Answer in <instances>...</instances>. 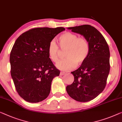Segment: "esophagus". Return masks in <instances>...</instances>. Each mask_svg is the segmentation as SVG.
<instances>
[{
	"label": "esophagus",
	"mask_w": 122,
	"mask_h": 122,
	"mask_svg": "<svg viewBox=\"0 0 122 122\" xmlns=\"http://www.w3.org/2000/svg\"><path fill=\"white\" fill-rule=\"evenodd\" d=\"M64 74H65V73H64V72L61 71V73H60V75H61V76H62V75H64Z\"/></svg>",
	"instance_id": "34e87169"
}]
</instances>
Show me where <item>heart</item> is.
<instances>
[{
    "label": "heart",
    "instance_id": "obj_1",
    "mask_svg": "<svg viewBox=\"0 0 122 122\" xmlns=\"http://www.w3.org/2000/svg\"><path fill=\"white\" fill-rule=\"evenodd\" d=\"M58 42L61 50L65 51V58L56 65L59 69L69 71L75 68L76 64H83L87 59L90 48L89 42L85 38L79 37L75 33L66 32L59 37ZM47 51L51 61L57 63L59 60L61 51L54 41L49 42Z\"/></svg>",
    "mask_w": 122,
    "mask_h": 122
}]
</instances>
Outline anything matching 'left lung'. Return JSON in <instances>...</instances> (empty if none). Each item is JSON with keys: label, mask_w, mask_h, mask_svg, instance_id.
Segmentation results:
<instances>
[{"label": "left lung", "mask_w": 122, "mask_h": 122, "mask_svg": "<svg viewBox=\"0 0 122 122\" xmlns=\"http://www.w3.org/2000/svg\"><path fill=\"white\" fill-rule=\"evenodd\" d=\"M84 36L90 45V53L85 62L71 72L74 81L66 87L70 97L79 102L96 98L105 89L110 70V53L108 44L96 28L89 25L69 27Z\"/></svg>", "instance_id": "left-lung-1"}]
</instances>
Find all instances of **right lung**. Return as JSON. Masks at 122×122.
Returning a JSON list of instances; mask_svg holds the SVG:
<instances>
[{"label": "right lung", "mask_w": 122, "mask_h": 122, "mask_svg": "<svg viewBox=\"0 0 122 122\" xmlns=\"http://www.w3.org/2000/svg\"><path fill=\"white\" fill-rule=\"evenodd\" d=\"M65 30L34 28L16 40L10 52V72L16 91L26 101L37 103L48 96L52 80L59 75L60 71L49 57L48 46Z\"/></svg>", "instance_id": "obj_1"}]
</instances>
